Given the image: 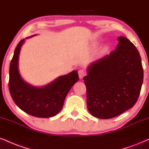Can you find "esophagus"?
Listing matches in <instances>:
<instances>
[{
    "instance_id": "esophagus-1",
    "label": "esophagus",
    "mask_w": 149,
    "mask_h": 149,
    "mask_svg": "<svg viewBox=\"0 0 149 149\" xmlns=\"http://www.w3.org/2000/svg\"><path fill=\"white\" fill-rule=\"evenodd\" d=\"M85 75H86V73L83 69H80L79 71H78V76H79V78H80V79H82V78H83Z\"/></svg>"
}]
</instances>
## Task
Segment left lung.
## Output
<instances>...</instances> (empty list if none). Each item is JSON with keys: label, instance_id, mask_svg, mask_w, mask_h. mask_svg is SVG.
Listing matches in <instances>:
<instances>
[{"label": "left lung", "instance_id": "left-lung-1", "mask_svg": "<svg viewBox=\"0 0 149 149\" xmlns=\"http://www.w3.org/2000/svg\"><path fill=\"white\" fill-rule=\"evenodd\" d=\"M115 51L95 61L83 78L87 108L91 114L106 119L122 114L137 102L144 71L139 52L124 37L118 38Z\"/></svg>", "mask_w": 149, "mask_h": 149}]
</instances>
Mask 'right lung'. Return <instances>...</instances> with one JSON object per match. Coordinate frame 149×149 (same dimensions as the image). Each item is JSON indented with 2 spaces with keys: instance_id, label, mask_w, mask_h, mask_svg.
I'll use <instances>...</instances> for the list:
<instances>
[{
  "instance_id": "add662e5",
  "label": "right lung",
  "mask_w": 149,
  "mask_h": 149,
  "mask_svg": "<svg viewBox=\"0 0 149 149\" xmlns=\"http://www.w3.org/2000/svg\"><path fill=\"white\" fill-rule=\"evenodd\" d=\"M24 42L23 39L18 44L10 62V95L16 105L27 114L40 118L55 116L62 110L64 99L71 87L79 79L78 71H73L65 76L58 77L44 87L30 85L21 78L19 70V53Z\"/></svg>"
}]
</instances>
